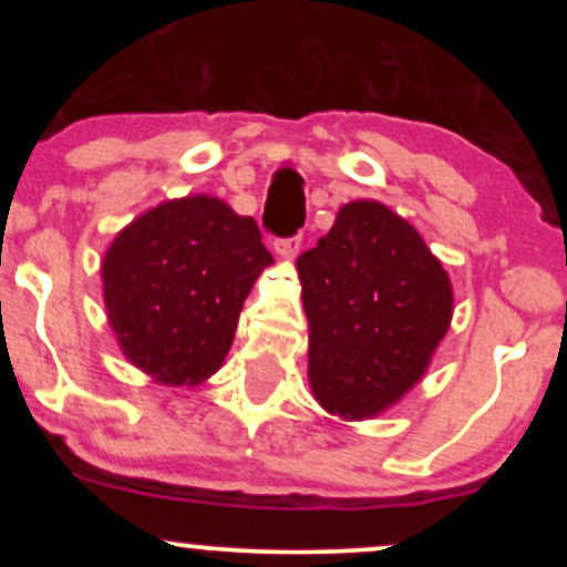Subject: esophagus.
I'll return each mask as SVG.
<instances>
[{
	"label": "esophagus",
	"mask_w": 567,
	"mask_h": 567,
	"mask_svg": "<svg viewBox=\"0 0 567 567\" xmlns=\"http://www.w3.org/2000/svg\"><path fill=\"white\" fill-rule=\"evenodd\" d=\"M275 250L279 258H285V261H292V258L298 256V250H301V237H279L275 239Z\"/></svg>",
	"instance_id": "obj_1"
}]
</instances>
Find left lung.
Returning a JSON list of instances; mask_svg holds the SVG:
<instances>
[{"mask_svg": "<svg viewBox=\"0 0 567 567\" xmlns=\"http://www.w3.org/2000/svg\"><path fill=\"white\" fill-rule=\"evenodd\" d=\"M309 381L343 419H370L424 375L453 315L451 279L421 234L379 202H349L298 256Z\"/></svg>", "mask_w": 567, "mask_h": 567, "instance_id": "1", "label": "left lung"}]
</instances>
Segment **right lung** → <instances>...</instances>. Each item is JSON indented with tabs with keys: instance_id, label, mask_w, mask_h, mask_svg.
<instances>
[{
	"instance_id": "1",
	"label": "right lung",
	"mask_w": 567,
	"mask_h": 567,
	"mask_svg": "<svg viewBox=\"0 0 567 567\" xmlns=\"http://www.w3.org/2000/svg\"><path fill=\"white\" fill-rule=\"evenodd\" d=\"M275 258L258 224L213 197L173 199L116 234L103 258L109 322L135 368L184 386L229 354L252 282Z\"/></svg>"
}]
</instances>
